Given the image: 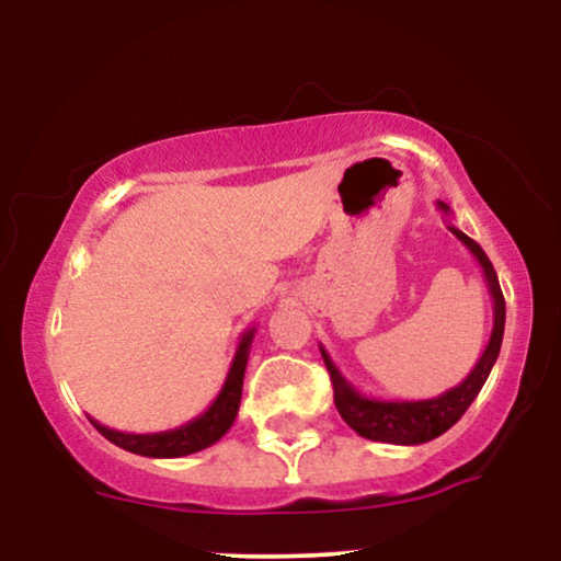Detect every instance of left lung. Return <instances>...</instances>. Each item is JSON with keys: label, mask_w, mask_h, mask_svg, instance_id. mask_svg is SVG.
<instances>
[{"label": "left lung", "mask_w": 561, "mask_h": 561, "mask_svg": "<svg viewBox=\"0 0 561 561\" xmlns=\"http://www.w3.org/2000/svg\"><path fill=\"white\" fill-rule=\"evenodd\" d=\"M437 210L445 216L447 228L455 233V239L465 243V249L476 256V262L483 270V277L488 284L493 299V330L488 337V345L483 356L478 358L476 366L468 376L462 378L455 389H447L435 399H416V401H393V399H374L363 397V393L353 386L348 378L341 374V368L335 366L330 353L320 345L322 360L330 378H333V391H335V407L351 430H356L360 437L374 439V442H389V445H422L430 442L453 427L460 416L468 412L472 399L478 397L483 383L491 376L493 363L499 360L501 343H503V328H506V299H503L499 277L491 259L485 256V251L478 247L470 236H465L453 220V210L447 203L437 201Z\"/></svg>", "instance_id": "left-lung-1"}]
</instances>
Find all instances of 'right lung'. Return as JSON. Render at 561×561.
I'll use <instances>...</instances> for the list:
<instances>
[{
  "label": "right lung",
  "instance_id": "obj_1",
  "mask_svg": "<svg viewBox=\"0 0 561 561\" xmlns=\"http://www.w3.org/2000/svg\"><path fill=\"white\" fill-rule=\"evenodd\" d=\"M254 335H256V328L243 330L239 348H236V356L231 360V368H228L224 386H220L218 397L213 399V404L205 409L201 416H195V420L180 424L175 430L152 432V435H134V432L112 430L106 427V424L93 420V416H89L91 424L108 442H114L116 447L141 457H183V455L201 453V449L216 445V442L231 430V424L236 422V414H239L243 374H247L249 351H251V343H254Z\"/></svg>",
  "mask_w": 561,
  "mask_h": 561
}]
</instances>
